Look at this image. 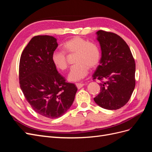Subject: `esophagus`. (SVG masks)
Wrapping results in <instances>:
<instances>
[{
    "instance_id": "34e87169",
    "label": "esophagus",
    "mask_w": 152,
    "mask_h": 152,
    "mask_svg": "<svg viewBox=\"0 0 152 152\" xmlns=\"http://www.w3.org/2000/svg\"><path fill=\"white\" fill-rule=\"evenodd\" d=\"M84 86V84H81V83H77L76 84V86L78 89H80L81 87H82Z\"/></svg>"
}]
</instances>
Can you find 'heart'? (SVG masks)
<instances>
[{
	"label": "heart",
	"instance_id": "b5f03b06",
	"mask_svg": "<svg viewBox=\"0 0 152 152\" xmlns=\"http://www.w3.org/2000/svg\"><path fill=\"white\" fill-rule=\"evenodd\" d=\"M63 48L69 54H75L74 62L68 73V79L70 82H77L84 79L88 74L89 68H94L98 65L101 59V53L95 44L75 36L63 44ZM51 60L58 70H65L68 66L65 54L61 51H54Z\"/></svg>",
	"mask_w": 152,
	"mask_h": 152
}]
</instances>
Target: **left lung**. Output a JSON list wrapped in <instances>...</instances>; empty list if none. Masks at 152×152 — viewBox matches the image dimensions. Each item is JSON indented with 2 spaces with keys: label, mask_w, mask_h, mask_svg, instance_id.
Masks as SVG:
<instances>
[{
  "label": "left lung",
  "mask_w": 152,
  "mask_h": 152,
  "mask_svg": "<svg viewBox=\"0 0 152 152\" xmlns=\"http://www.w3.org/2000/svg\"><path fill=\"white\" fill-rule=\"evenodd\" d=\"M102 58L93 75L99 83V94L94 98L103 108L117 110L129 100L134 89L136 65L128 45L120 36L103 30L96 32Z\"/></svg>",
  "instance_id": "8db88e82"
}]
</instances>
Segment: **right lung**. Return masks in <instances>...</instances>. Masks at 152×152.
<instances>
[{"instance_id": "add662e5", "label": "right lung", "mask_w": 152, "mask_h": 152, "mask_svg": "<svg viewBox=\"0 0 152 152\" xmlns=\"http://www.w3.org/2000/svg\"><path fill=\"white\" fill-rule=\"evenodd\" d=\"M58 45L52 36H35L24 49L20 61L23 93L35 112L49 118L65 114L77 91L75 84L66 82L52 62V54Z\"/></svg>"}]
</instances>
